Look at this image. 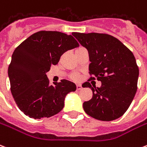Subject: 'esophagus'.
Wrapping results in <instances>:
<instances>
[{
    "instance_id": "obj_1",
    "label": "esophagus",
    "mask_w": 147,
    "mask_h": 147,
    "mask_svg": "<svg viewBox=\"0 0 147 147\" xmlns=\"http://www.w3.org/2000/svg\"><path fill=\"white\" fill-rule=\"evenodd\" d=\"M82 86L81 85H76V88H77V90H80V89H82Z\"/></svg>"
}]
</instances>
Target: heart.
Instances as JSON below:
<instances>
[{
    "label": "heart",
    "mask_w": 147,
    "mask_h": 147,
    "mask_svg": "<svg viewBox=\"0 0 147 147\" xmlns=\"http://www.w3.org/2000/svg\"><path fill=\"white\" fill-rule=\"evenodd\" d=\"M83 50H85V49H83V48H78V49H76V51H75V53H76V54L79 53L80 51H83ZM74 78H75V79H77V76H74Z\"/></svg>",
    "instance_id": "b5f03b06"
}]
</instances>
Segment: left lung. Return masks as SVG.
<instances>
[{
	"label": "left lung",
	"instance_id": "1",
	"mask_svg": "<svg viewBox=\"0 0 147 147\" xmlns=\"http://www.w3.org/2000/svg\"><path fill=\"white\" fill-rule=\"evenodd\" d=\"M88 52L89 80L97 78L102 86L92 87V98L83 103L88 116L102 121L119 118L130 106L137 90L139 68L132 51L119 40L106 34L72 33ZM88 80V81H89Z\"/></svg>",
	"mask_w": 147,
	"mask_h": 147
}]
</instances>
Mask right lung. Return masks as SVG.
<instances>
[{"label":"right lung","instance_id":"add662e5","mask_svg":"<svg viewBox=\"0 0 147 147\" xmlns=\"http://www.w3.org/2000/svg\"><path fill=\"white\" fill-rule=\"evenodd\" d=\"M78 46L72 35L41 31L15 49L8 67V77L14 101L26 116L49 118L63 109L66 95L76 91V84L63 79L51 86L46 73L51 65L59 63L65 51Z\"/></svg>","mask_w":147,"mask_h":147}]
</instances>
